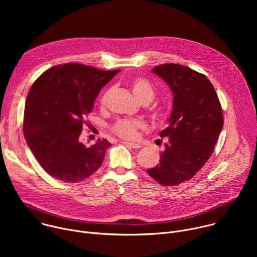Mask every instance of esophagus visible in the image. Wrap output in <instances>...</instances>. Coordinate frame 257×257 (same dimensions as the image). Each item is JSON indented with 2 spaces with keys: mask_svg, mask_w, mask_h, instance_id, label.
Masks as SVG:
<instances>
[{
  "mask_svg": "<svg viewBox=\"0 0 257 257\" xmlns=\"http://www.w3.org/2000/svg\"><path fill=\"white\" fill-rule=\"evenodd\" d=\"M124 144L130 146L131 149H134V150H138L141 148V145L139 143H134V142H127V141H124Z\"/></svg>",
  "mask_w": 257,
  "mask_h": 257,
  "instance_id": "1",
  "label": "esophagus"
}]
</instances>
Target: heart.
Masks as SVG:
<instances>
[{"label": "heart", "instance_id": "heart-1", "mask_svg": "<svg viewBox=\"0 0 257 257\" xmlns=\"http://www.w3.org/2000/svg\"><path fill=\"white\" fill-rule=\"evenodd\" d=\"M131 89L135 97L143 104H149L156 95V89L154 85L145 78L137 77L131 82ZM111 93V90L107 89L102 93L99 99L101 106H104L107 100V97ZM144 125L141 121L138 120H127L121 119L118 120L112 127V130L115 134L124 139H133L137 135V130L143 128Z\"/></svg>", "mask_w": 257, "mask_h": 257}]
</instances>
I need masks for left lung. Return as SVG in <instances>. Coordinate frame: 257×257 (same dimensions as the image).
Returning <instances> with one entry per match:
<instances>
[{
	"mask_svg": "<svg viewBox=\"0 0 257 257\" xmlns=\"http://www.w3.org/2000/svg\"><path fill=\"white\" fill-rule=\"evenodd\" d=\"M173 92L168 137L160 164L146 170L159 184L177 186L190 180L210 158L224 125L221 102L207 77L186 66L164 64L153 69Z\"/></svg>",
	"mask_w": 257,
	"mask_h": 257,
	"instance_id": "left-lung-1",
	"label": "left lung"
}]
</instances>
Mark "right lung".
<instances>
[{
  "label": "right lung",
  "instance_id": "add662e5",
  "mask_svg": "<svg viewBox=\"0 0 257 257\" xmlns=\"http://www.w3.org/2000/svg\"><path fill=\"white\" fill-rule=\"evenodd\" d=\"M119 72L68 63L47 70L32 84L23 133L35 159L53 178L77 183L101 166L112 144L98 139L85 146L79 136L101 87Z\"/></svg>",
  "mask_w": 257,
  "mask_h": 257
}]
</instances>
